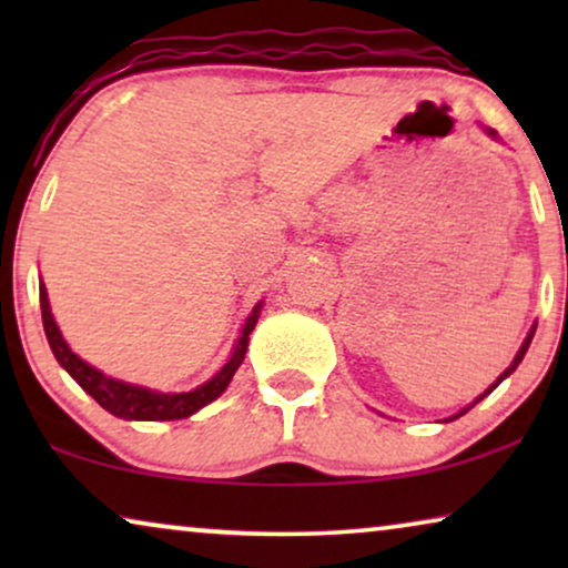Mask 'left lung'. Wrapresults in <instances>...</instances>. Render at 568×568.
<instances>
[{"instance_id": "1", "label": "left lung", "mask_w": 568, "mask_h": 568, "mask_svg": "<svg viewBox=\"0 0 568 568\" xmlns=\"http://www.w3.org/2000/svg\"><path fill=\"white\" fill-rule=\"evenodd\" d=\"M491 134H494V131H491ZM532 336H535V328L530 331V336H527V338H525V344H523V348H519V352H517V356H515V362H511V364H509V367L501 372V377H499V379H496V383H494L491 387H488V390H486L484 395H480V398H478V400H484L488 393H491V390H496V385H499L504 377H509V375H511V372H515V369H517V364H519V362H523V356H525V352H527V346H530V341H532ZM478 400H476V403H478ZM465 410H468V408H465ZM465 410H460V414H457V416H463V414H465ZM457 416H453V418H457Z\"/></svg>"}]
</instances>
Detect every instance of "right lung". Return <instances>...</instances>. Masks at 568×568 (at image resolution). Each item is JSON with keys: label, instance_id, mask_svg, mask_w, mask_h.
<instances>
[{"label": "right lung", "instance_id": "right-lung-1", "mask_svg": "<svg viewBox=\"0 0 568 568\" xmlns=\"http://www.w3.org/2000/svg\"><path fill=\"white\" fill-rule=\"evenodd\" d=\"M261 305L253 310L251 317H247L243 325V336H240L235 352H232L230 362L216 372V375L204 383L196 390L191 393H154L146 390V387H136L129 383H121V379L105 377L103 372L90 367L88 362H82L72 348L67 346V341L61 338L59 325L53 323L51 307H49V294H45V286L41 284V317H43V331L45 338H49V346L57 362L64 367L69 375H72L84 393H90L100 406H103L108 414L119 418H134V422H173V418H185L196 414L199 408H204L206 403L220 398L224 387L230 385L232 375H235L240 364L245 359L247 352V336L258 323Z\"/></svg>", "mask_w": 568, "mask_h": 568}]
</instances>
